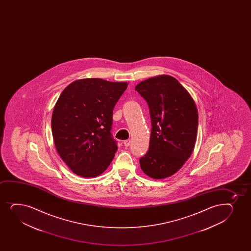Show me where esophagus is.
<instances>
[{"label": "esophagus", "mask_w": 251, "mask_h": 251, "mask_svg": "<svg viewBox=\"0 0 251 251\" xmlns=\"http://www.w3.org/2000/svg\"><path fill=\"white\" fill-rule=\"evenodd\" d=\"M123 143H124L125 147H129L130 145V140H126Z\"/></svg>", "instance_id": "1"}]
</instances>
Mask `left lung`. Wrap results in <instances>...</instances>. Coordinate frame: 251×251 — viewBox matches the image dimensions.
<instances>
[{"mask_svg":"<svg viewBox=\"0 0 251 251\" xmlns=\"http://www.w3.org/2000/svg\"><path fill=\"white\" fill-rule=\"evenodd\" d=\"M135 90L146 100L151 121L150 146L140 158L141 170L154 179L172 176L189 158L199 124L196 104L182 84L169 75L142 81Z\"/></svg>","mask_w":251,"mask_h":251,"instance_id":"left-lung-1","label":"left lung"}]
</instances>
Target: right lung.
<instances>
[{"mask_svg": "<svg viewBox=\"0 0 251 251\" xmlns=\"http://www.w3.org/2000/svg\"><path fill=\"white\" fill-rule=\"evenodd\" d=\"M126 82L84 78L64 89L52 111V137L73 173L95 177L106 170L117 151L111 135L114 107Z\"/></svg>", "mask_w": 251, "mask_h": 251, "instance_id": "1", "label": "right lung"}]
</instances>
